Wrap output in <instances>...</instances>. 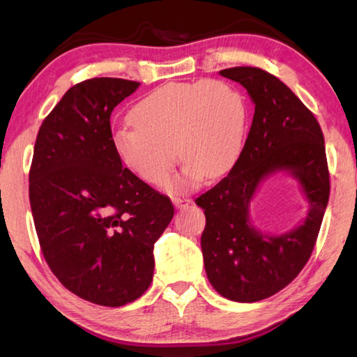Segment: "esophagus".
I'll return each mask as SVG.
<instances>
[{
  "mask_svg": "<svg viewBox=\"0 0 357 357\" xmlns=\"http://www.w3.org/2000/svg\"><path fill=\"white\" fill-rule=\"evenodd\" d=\"M172 202H173V204L176 208H185V206H189L190 204V198H179V197H173L172 198Z\"/></svg>",
  "mask_w": 357,
  "mask_h": 357,
  "instance_id": "esophagus-1",
  "label": "esophagus"
}]
</instances>
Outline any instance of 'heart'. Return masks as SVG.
Returning a JSON list of instances; mask_svg holds the SVG:
<instances>
[{
  "mask_svg": "<svg viewBox=\"0 0 357 357\" xmlns=\"http://www.w3.org/2000/svg\"><path fill=\"white\" fill-rule=\"evenodd\" d=\"M130 119L113 135L119 160L157 185L172 173L179 153L185 167L170 187L181 190L231 170L244 148L249 105L236 86L204 78L153 89Z\"/></svg>",
  "mask_w": 357,
  "mask_h": 357,
  "instance_id": "b5f03b06",
  "label": "heart"
}]
</instances>
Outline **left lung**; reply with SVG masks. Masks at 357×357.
<instances>
[{
  "mask_svg": "<svg viewBox=\"0 0 357 357\" xmlns=\"http://www.w3.org/2000/svg\"><path fill=\"white\" fill-rule=\"evenodd\" d=\"M220 75L243 84L255 113L236 164L195 200L206 215L204 269L223 298L257 302L293 282L315 247L331 190L324 137L313 113L269 72L241 66ZM279 171L298 181L311 208L291 232L271 237L251 225L248 208L257 185Z\"/></svg>",
  "mask_w": 357,
  "mask_h": 357,
  "instance_id": "8db88e82",
  "label": "left lung"
}]
</instances>
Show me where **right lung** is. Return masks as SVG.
Instances as JSON below:
<instances>
[{
    "label": "right lung",
    "mask_w": 357,
    "mask_h": 357,
    "mask_svg": "<svg viewBox=\"0 0 357 357\" xmlns=\"http://www.w3.org/2000/svg\"><path fill=\"white\" fill-rule=\"evenodd\" d=\"M138 86L110 77L72 86L42 123L29 170L48 268L78 298L105 307L146 291L154 243L174 214L170 198L123 168L113 146V108Z\"/></svg>",
    "instance_id": "right-lung-1"
}]
</instances>
